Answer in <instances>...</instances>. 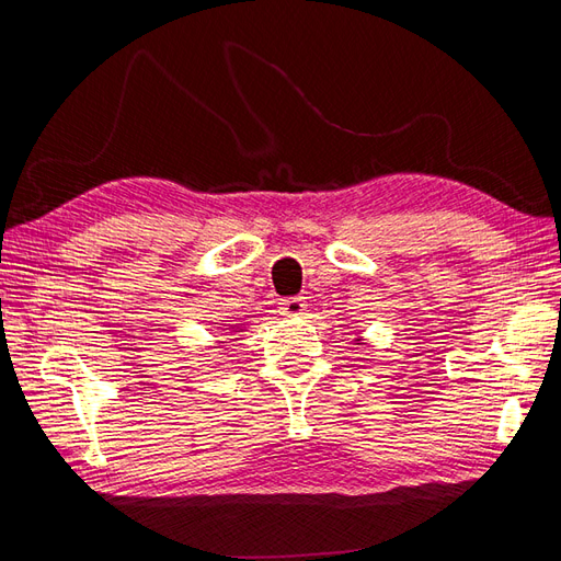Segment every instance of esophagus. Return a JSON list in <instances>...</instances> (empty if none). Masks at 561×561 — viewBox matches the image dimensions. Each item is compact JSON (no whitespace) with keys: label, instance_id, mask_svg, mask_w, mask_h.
I'll use <instances>...</instances> for the list:
<instances>
[{"label":"esophagus","instance_id":"obj_1","mask_svg":"<svg viewBox=\"0 0 561 561\" xmlns=\"http://www.w3.org/2000/svg\"><path fill=\"white\" fill-rule=\"evenodd\" d=\"M280 309L285 316H301L304 309H307V304H304V297H287L283 299Z\"/></svg>","mask_w":561,"mask_h":561}]
</instances>
